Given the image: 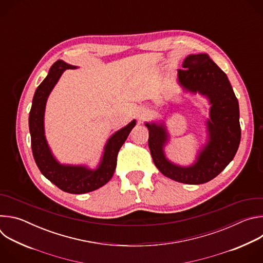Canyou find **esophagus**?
I'll list each match as a JSON object with an SVG mask.
<instances>
[{"mask_svg":"<svg viewBox=\"0 0 263 263\" xmlns=\"http://www.w3.org/2000/svg\"><path fill=\"white\" fill-rule=\"evenodd\" d=\"M148 116V110L146 108H140L137 112V119L139 121H143Z\"/></svg>","mask_w":263,"mask_h":263,"instance_id":"1","label":"esophagus"}]
</instances>
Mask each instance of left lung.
<instances>
[{"mask_svg": "<svg viewBox=\"0 0 263 263\" xmlns=\"http://www.w3.org/2000/svg\"><path fill=\"white\" fill-rule=\"evenodd\" d=\"M179 69L177 82L184 92L204 97L209 108L206 142L190 165L171 161L164 148L171 135L164 120L145 122L148 147L156 167L167 178L185 184H203L215 178L234 158L240 142L239 105L224 73L206 53L191 54Z\"/></svg>", "mask_w": 263, "mask_h": 263, "instance_id": "left-lung-1", "label": "left lung"}]
</instances>
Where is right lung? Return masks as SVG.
<instances>
[{
  "mask_svg": "<svg viewBox=\"0 0 263 263\" xmlns=\"http://www.w3.org/2000/svg\"><path fill=\"white\" fill-rule=\"evenodd\" d=\"M78 66L57 60L50 68L48 76L36 88L29 115V130L34 160L42 174L61 191L81 195L93 192L105 185L115 174L120 148L136 125L132 120L128 125L116 131L106 141L103 153L95 168L87 164L60 163L48 143L45 131V112L47 101L62 73Z\"/></svg>",
  "mask_w": 263,
  "mask_h": 263,
  "instance_id": "add662e5",
  "label": "right lung"
}]
</instances>
